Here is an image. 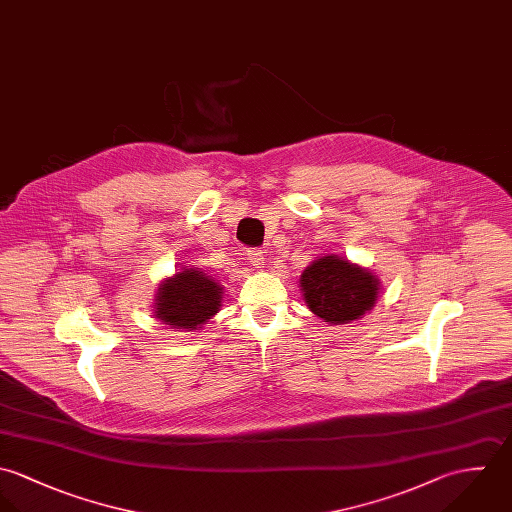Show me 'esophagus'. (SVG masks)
I'll return each instance as SVG.
<instances>
[{
  "mask_svg": "<svg viewBox=\"0 0 512 512\" xmlns=\"http://www.w3.org/2000/svg\"><path fill=\"white\" fill-rule=\"evenodd\" d=\"M247 259H249V263H251L253 267H257V269H261V267L265 265V255H263L261 249H251V251H247Z\"/></svg>",
  "mask_w": 512,
  "mask_h": 512,
  "instance_id": "obj_1",
  "label": "esophagus"
}]
</instances>
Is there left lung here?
<instances>
[{"mask_svg":"<svg viewBox=\"0 0 512 512\" xmlns=\"http://www.w3.org/2000/svg\"><path fill=\"white\" fill-rule=\"evenodd\" d=\"M299 287L310 312L330 326L362 318L380 297L378 275L334 253L314 259L303 271Z\"/></svg>","mask_w":512,"mask_h":512,"instance_id":"left-lung-1","label":"left lung"}]
</instances>
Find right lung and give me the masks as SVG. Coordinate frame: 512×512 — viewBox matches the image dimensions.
Instances as JSON below:
<instances>
[{
    "instance_id": "add662e5",
    "label": "right lung",
    "mask_w": 512,
    "mask_h": 512,
    "mask_svg": "<svg viewBox=\"0 0 512 512\" xmlns=\"http://www.w3.org/2000/svg\"><path fill=\"white\" fill-rule=\"evenodd\" d=\"M223 285L198 267H180L160 281L154 297V318L184 332L200 330L217 314L223 301Z\"/></svg>"
}]
</instances>
